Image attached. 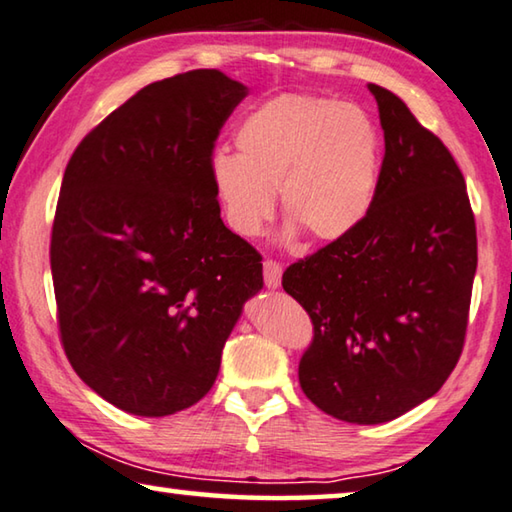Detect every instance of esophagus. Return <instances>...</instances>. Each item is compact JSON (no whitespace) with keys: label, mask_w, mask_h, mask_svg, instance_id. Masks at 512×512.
<instances>
[{"label":"esophagus","mask_w":512,"mask_h":512,"mask_svg":"<svg viewBox=\"0 0 512 512\" xmlns=\"http://www.w3.org/2000/svg\"><path fill=\"white\" fill-rule=\"evenodd\" d=\"M281 276H283V267L276 261H265L263 263V279L265 286L270 290H276L281 286Z\"/></svg>","instance_id":"34e87169"}]
</instances>
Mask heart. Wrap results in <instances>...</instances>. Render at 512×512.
<instances>
[{
	"label": "heart",
	"instance_id": "1",
	"mask_svg": "<svg viewBox=\"0 0 512 512\" xmlns=\"http://www.w3.org/2000/svg\"><path fill=\"white\" fill-rule=\"evenodd\" d=\"M233 138L238 154H215L208 179L236 236H261L276 190L288 217L286 240L299 231L315 242L342 240L370 215L383 142L365 108L317 95H279L242 117Z\"/></svg>",
	"mask_w": 512,
	"mask_h": 512
}]
</instances>
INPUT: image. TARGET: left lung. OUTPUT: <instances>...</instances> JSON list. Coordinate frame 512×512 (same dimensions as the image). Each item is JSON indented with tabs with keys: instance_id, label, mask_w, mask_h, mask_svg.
Masks as SVG:
<instances>
[{
	"instance_id": "obj_1",
	"label": "left lung",
	"mask_w": 512,
	"mask_h": 512,
	"mask_svg": "<svg viewBox=\"0 0 512 512\" xmlns=\"http://www.w3.org/2000/svg\"><path fill=\"white\" fill-rule=\"evenodd\" d=\"M385 138L370 215L283 272L315 338L299 385L335 420L383 424L442 388L463 351L476 226L454 156L370 83Z\"/></svg>"
}]
</instances>
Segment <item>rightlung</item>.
<instances>
[{"label":"right lung","instance_id":"add662e5","mask_svg":"<svg viewBox=\"0 0 512 512\" xmlns=\"http://www.w3.org/2000/svg\"><path fill=\"white\" fill-rule=\"evenodd\" d=\"M247 95L220 70L149 83L65 167L49 251L63 347L124 413L197 404L263 290L261 256L226 229L208 179L220 129Z\"/></svg>","mask_w":512,"mask_h":512}]
</instances>
